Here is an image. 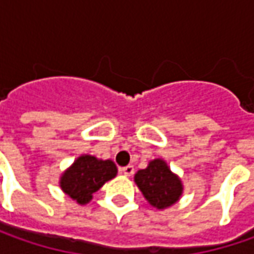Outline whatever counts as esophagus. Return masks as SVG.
Here are the masks:
<instances>
[{
	"label": "esophagus",
	"instance_id": "esophagus-1",
	"mask_svg": "<svg viewBox=\"0 0 254 254\" xmlns=\"http://www.w3.org/2000/svg\"><path fill=\"white\" fill-rule=\"evenodd\" d=\"M120 171H122L126 177H131L132 174H134V167L132 165H127V167H123Z\"/></svg>",
	"mask_w": 254,
	"mask_h": 254
}]
</instances>
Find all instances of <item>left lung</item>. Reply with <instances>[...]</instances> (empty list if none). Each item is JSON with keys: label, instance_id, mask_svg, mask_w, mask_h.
Instances as JSON below:
<instances>
[{"label": "left lung", "instance_id": "1", "mask_svg": "<svg viewBox=\"0 0 254 254\" xmlns=\"http://www.w3.org/2000/svg\"><path fill=\"white\" fill-rule=\"evenodd\" d=\"M134 182L147 202L160 210L177 203L184 192L181 178L171 171L167 161L162 158L151 160L147 168L137 171Z\"/></svg>", "mask_w": 254, "mask_h": 254}]
</instances>
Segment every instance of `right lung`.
I'll use <instances>...</instances> for the list:
<instances>
[{"instance_id":"1","label":"right lung","mask_w":254,"mask_h":254,"mask_svg":"<svg viewBox=\"0 0 254 254\" xmlns=\"http://www.w3.org/2000/svg\"><path fill=\"white\" fill-rule=\"evenodd\" d=\"M116 175L117 167L112 160H100L83 154L62 172L59 187L77 205H86L92 200L93 193Z\"/></svg>"}]
</instances>
